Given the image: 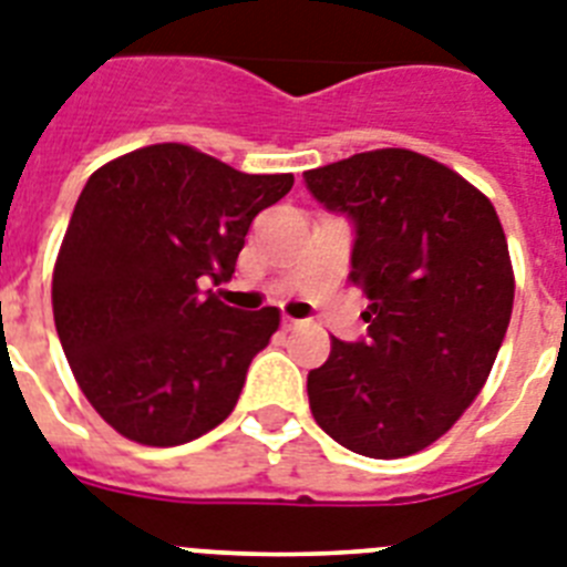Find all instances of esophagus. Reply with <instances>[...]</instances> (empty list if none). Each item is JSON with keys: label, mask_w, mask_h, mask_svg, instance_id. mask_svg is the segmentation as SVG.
<instances>
[{"label": "esophagus", "mask_w": 567, "mask_h": 567, "mask_svg": "<svg viewBox=\"0 0 567 567\" xmlns=\"http://www.w3.org/2000/svg\"><path fill=\"white\" fill-rule=\"evenodd\" d=\"M302 326V320H293V317H282V328L285 331H293V328Z\"/></svg>", "instance_id": "esophagus-1"}]
</instances>
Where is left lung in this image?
<instances>
[{
  "label": "left lung",
  "mask_w": 567,
  "mask_h": 567,
  "mask_svg": "<svg viewBox=\"0 0 567 567\" xmlns=\"http://www.w3.org/2000/svg\"><path fill=\"white\" fill-rule=\"evenodd\" d=\"M306 187L354 227L349 279L372 299L357 342L331 337L308 372L313 421L365 458H403L444 435L482 392L513 311L493 204L409 150L308 169Z\"/></svg>",
  "instance_id": "left-lung-1"
}]
</instances>
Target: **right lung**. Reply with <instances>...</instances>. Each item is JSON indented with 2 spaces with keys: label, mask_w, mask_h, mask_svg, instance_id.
Masks as SVG:
<instances>
[{
  "label": "right lung",
  "mask_w": 567,
  "mask_h": 567,
  "mask_svg": "<svg viewBox=\"0 0 567 567\" xmlns=\"http://www.w3.org/2000/svg\"><path fill=\"white\" fill-rule=\"evenodd\" d=\"M293 175H247L155 144L85 181L54 265L56 334L80 389L123 437L178 446L225 421L279 308L239 311L230 282L250 221Z\"/></svg>",
  "instance_id": "1"
}]
</instances>
